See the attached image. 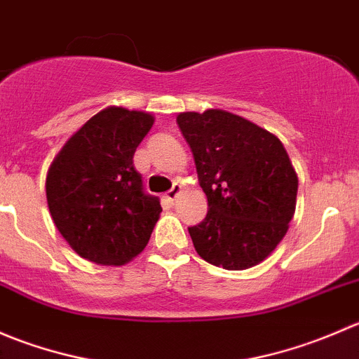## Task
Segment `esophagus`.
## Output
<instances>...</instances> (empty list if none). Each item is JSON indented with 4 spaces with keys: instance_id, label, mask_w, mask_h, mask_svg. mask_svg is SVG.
Returning <instances> with one entry per match:
<instances>
[{
    "instance_id": "esophagus-1",
    "label": "esophagus",
    "mask_w": 359,
    "mask_h": 359,
    "mask_svg": "<svg viewBox=\"0 0 359 359\" xmlns=\"http://www.w3.org/2000/svg\"><path fill=\"white\" fill-rule=\"evenodd\" d=\"M182 189H184V187L180 186V184H175V186H173L172 189H170L168 193L165 194V198H166V200H168L170 203H173V201L177 200V198L180 196V194H182Z\"/></svg>"
}]
</instances>
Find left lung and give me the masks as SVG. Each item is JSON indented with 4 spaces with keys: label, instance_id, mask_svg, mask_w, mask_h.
<instances>
[{
    "label": "left lung",
    "instance_id": "1",
    "mask_svg": "<svg viewBox=\"0 0 359 359\" xmlns=\"http://www.w3.org/2000/svg\"><path fill=\"white\" fill-rule=\"evenodd\" d=\"M208 200L203 222L189 227L203 260L243 271L266 260L295 215L299 177L274 133L224 109L179 112Z\"/></svg>",
    "mask_w": 359,
    "mask_h": 359
}]
</instances>
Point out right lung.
Wrapping results in <instances>:
<instances>
[{
  "label": "right lung",
  "mask_w": 359,
  "mask_h": 359,
  "mask_svg": "<svg viewBox=\"0 0 359 359\" xmlns=\"http://www.w3.org/2000/svg\"><path fill=\"white\" fill-rule=\"evenodd\" d=\"M154 125L146 111L109 106L66 140L46 173L53 224L79 257L125 266L149 241L161 205L142 191L133 154Z\"/></svg>",
  "instance_id": "add662e5"
}]
</instances>
